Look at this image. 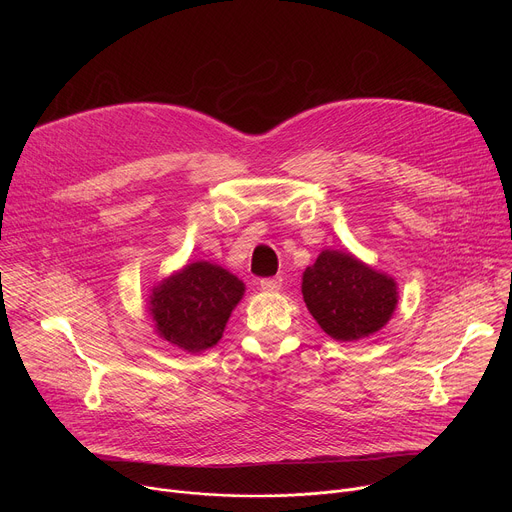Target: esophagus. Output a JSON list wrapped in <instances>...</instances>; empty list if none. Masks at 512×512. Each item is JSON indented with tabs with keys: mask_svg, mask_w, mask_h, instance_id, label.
<instances>
[{
	"mask_svg": "<svg viewBox=\"0 0 512 512\" xmlns=\"http://www.w3.org/2000/svg\"><path fill=\"white\" fill-rule=\"evenodd\" d=\"M261 289L263 291H269V294H273V291H279L281 289V277H267V279H261Z\"/></svg>",
	"mask_w": 512,
	"mask_h": 512,
	"instance_id": "34e87169",
	"label": "esophagus"
}]
</instances>
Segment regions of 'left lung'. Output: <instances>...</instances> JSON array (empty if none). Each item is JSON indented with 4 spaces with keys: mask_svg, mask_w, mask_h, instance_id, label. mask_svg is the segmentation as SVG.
Instances as JSON below:
<instances>
[{
    "mask_svg": "<svg viewBox=\"0 0 512 512\" xmlns=\"http://www.w3.org/2000/svg\"><path fill=\"white\" fill-rule=\"evenodd\" d=\"M306 308L338 342H356L383 330L399 302L397 281L348 251L324 249L302 275Z\"/></svg>",
    "mask_w": 512,
    "mask_h": 512,
    "instance_id": "left-lung-1",
    "label": "left lung"
}]
</instances>
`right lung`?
Wrapping results in <instances>:
<instances>
[{"label": "right lung", "mask_w": 512, "mask_h": 512, "mask_svg": "<svg viewBox=\"0 0 512 512\" xmlns=\"http://www.w3.org/2000/svg\"><path fill=\"white\" fill-rule=\"evenodd\" d=\"M243 296L245 283L237 275L210 261H192L154 283L148 312L162 340L200 354L223 338Z\"/></svg>", "instance_id": "add662e5"}]
</instances>
